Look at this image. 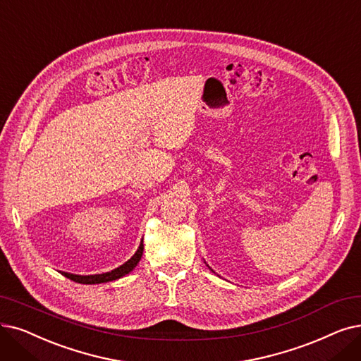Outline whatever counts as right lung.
Segmentation results:
<instances>
[{
    "label": "right lung",
    "instance_id": "obj_1",
    "mask_svg": "<svg viewBox=\"0 0 361 361\" xmlns=\"http://www.w3.org/2000/svg\"><path fill=\"white\" fill-rule=\"evenodd\" d=\"M143 240L142 243H140L138 249L135 250V254L127 261L123 262L122 265H119L118 269L112 270V271H107V273H102V274H90V276H81V274H72V273H61L65 277L76 281V283H82V285H97V283H107V281H114V280H118L121 277H123L125 274L131 273L135 265L140 262V259H142V255H143Z\"/></svg>",
    "mask_w": 361,
    "mask_h": 361
}]
</instances>
